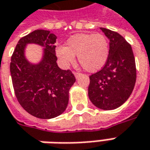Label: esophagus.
Listing matches in <instances>:
<instances>
[{
	"label": "esophagus",
	"instance_id": "obj_1",
	"mask_svg": "<svg viewBox=\"0 0 150 150\" xmlns=\"http://www.w3.org/2000/svg\"><path fill=\"white\" fill-rule=\"evenodd\" d=\"M74 76H75V77H76V78H78V77L81 76V73H74Z\"/></svg>",
	"mask_w": 150,
	"mask_h": 150
}]
</instances>
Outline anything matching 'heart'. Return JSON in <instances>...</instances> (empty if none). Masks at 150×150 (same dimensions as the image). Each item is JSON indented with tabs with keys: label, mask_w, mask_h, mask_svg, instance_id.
Here are the masks:
<instances>
[{
	"label": "heart",
	"mask_w": 150,
	"mask_h": 150,
	"mask_svg": "<svg viewBox=\"0 0 150 150\" xmlns=\"http://www.w3.org/2000/svg\"><path fill=\"white\" fill-rule=\"evenodd\" d=\"M109 54V45L101 34L80 33L71 36L65 46L56 49V55L64 66L74 63L75 56L88 72H96L104 67Z\"/></svg>",
	"instance_id": "b5f03b06"
}]
</instances>
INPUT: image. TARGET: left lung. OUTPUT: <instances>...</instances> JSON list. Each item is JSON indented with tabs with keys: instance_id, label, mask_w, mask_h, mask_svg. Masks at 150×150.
I'll return each mask as SVG.
<instances>
[{
	"instance_id": "8db88e82",
	"label": "left lung",
	"mask_w": 150,
	"mask_h": 150,
	"mask_svg": "<svg viewBox=\"0 0 150 150\" xmlns=\"http://www.w3.org/2000/svg\"><path fill=\"white\" fill-rule=\"evenodd\" d=\"M110 40L108 59L99 72L90 76L88 96L101 110H114L123 105L133 91L136 68L131 46L117 32L100 28Z\"/></svg>"
}]
</instances>
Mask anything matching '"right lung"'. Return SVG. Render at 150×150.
Instances as JSON below:
<instances>
[{"instance_id": "add662e5", "label": "right lung", "mask_w": 150, "mask_h": 150, "mask_svg": "<svg viewBox=\"0 0 150 150\" xmlns=\"http://www.w3.org/2000/svg\"><path fill=\"white\" fill-rule=\"evenodd\" d=\"M56 35L49 30H37L19 40L10 66L13 87L19 103L40 119H52L64 112L68 104L69 90L76 79L70 70L57 64ZM34 43L43 47L40 62H30L26 46Z\"/></svg>"}]
</instances>
